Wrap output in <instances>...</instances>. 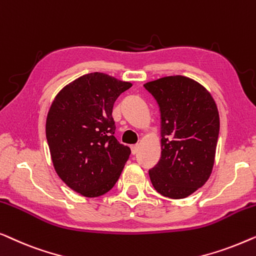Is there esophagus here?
I'll return each instance as SVG.
<instances>
[{"label":"esophagus","mask_w":256,"mask_h":256,"mask_svg":"<svg viewBox=\"0 0 256 256\" xmlns=\"http://www.w3.org/2000/svg\"><path fill=\"white\" fill-rule=\"evenodd\" d=\"M138 150H139V145H133V146H131V152H132L133 156L138 153Z\"/></svg>","instance_id":"esophagus-1"}]
</instances>
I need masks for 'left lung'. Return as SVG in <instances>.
<instances>
[{"label": "left lung", "mask_w": 256, "mask_h": 256, "mask_svg": "<svg viewBox=\"0 0 256 256\" xmlns=\"http://www.w3.org/2000/svg\"><path fill=\"white\" fill-rule=\"evenodd\" d=\"M144 87L160 110L161 156L148 170L154 189L184 198L210 178L219 136V114L211 94L192 78L175 75Z\"/></svg>", "instance_id": "1"}]
</instances>
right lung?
<instances>
[{
    "instance_id": "obj_1",
    "label": "right lung",
    "mask_w": 256,
    "mask_h": 256,
    "mask_svg": "<svg viewBox=\"0 0 256 256\" xmlns=\"http://www.w3.org/2000/svg\"><path fill=\"white\" fill-rule=\"evenodd\" d=\"M103 73L76 78L58 94L46 120V139L59 178L81 195L98 197L120 178L131 150L114 136V100L131 88Z\"/></svg>"
}]
</instances>
